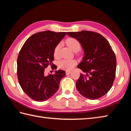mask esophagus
<instances>
[{"label":"esophagus","mask_w":131,"mask_h":131,"mask_svg":"<svg viewBox=\"0 0 131 131\" xmlns=\"http://www.w3.org/2000/svg\"><path fill=\"white\" fill-rule=\"evenodd\" d=\"M70 73H71V71H68V70H66V75L70 74Z\"/></svg>","instance_id":"esophagus-1"}]
</instances>
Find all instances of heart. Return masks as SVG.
Segmentation results:
<instances>
[{"label":"heart","instance_id":"b5f03b06","mask_svg":"<svg viewBox=\"0 0 131 131\" xmlns=\"http://www.w3.org/2000/svg\"><path fill=\"white\" fill-rule=\"evenodd\" d=\"M66 44L74 52H77L80 48V43L77 39L73 38H68L66 41ZM61 44H58L56 46L54 49L53 54L54 57H58L59 56V52L60 49ZM77 61L75 60H66L63 59L61 60L58 62V67L63 69V70H70L76 65Z\"/></svg>","mask_w":131,"mask_h":131}]
</instances>
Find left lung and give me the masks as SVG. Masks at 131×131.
<instances>
[{
	"instance_id": "8db88e82",
	"label": "left lung",
	"mask_w": 131,
	"mask_h": 131,
	"mask_svg": "<svg viewBox=\"0 0 131 131\" xmlns=\"http://www.w3.org/2000/svg\"><path fill=\"white\" fill-rule=\"evenodd\" d=\"M78 40L84 51L83 60L77 66L85 73L76 82L79 93L91 100L104 96L113 85L116 60L109 43L99 33L89 31L67 32Z\"/></svg>"
}]
</instances>
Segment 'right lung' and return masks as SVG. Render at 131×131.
I'll return each instance as SVG.
<instances>
[{
  "label": "right lung",
  "instance_id": "obj_1",
  "mask_svg": "<svg viewBox=\"0 0 131 131\" xmlns=\"http://www.w3.org/2000/svg\"><path fill=\"white\" fill-rule=\"evenodd\" d=\"M65 35V32L49 30L36 33L25 41L19 53L17 73L19 85L36 101H44L53 96L65 76L62 70L54 71V74H44L47 66H53L54 49Z\"/></svg>",
  "mask_w": 131,
  "mask_h": 131
}]
</instances>
